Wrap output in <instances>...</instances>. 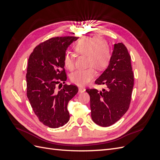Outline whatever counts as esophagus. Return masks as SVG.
I'll list each match as a JSON object with an SVG mask.
<instances>
[{
  "mask_svg": "<svg viewBox=\"0 0 160 160\" xmlns=\"http://www.w3.org/2000/svg\"><path fill=\"white\" fill-rule=\"evenodd\" d=\"M85 91V89L84 88H82V87H80V88H79V91L80 92V93L84 92Z\"/></svg>",
  "mask_w": 160,
  "mask_h": 160,
  "instance_id": "34e87169",
  "label": "esophagus"
}]
</instances>
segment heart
<instances>
[{
  "mask_svg": "<svg viewBox=\"0 0 160 160\" xmlns=\"http://www.w3.org/2000/svg\"><path fill=\"white\" fill-rule=\"evenodd\" d=\"M75 50L78 54L87 56V65L93 67L96 70H102L109 64L110 60L109 47L107 43L98 37H88L82 38L77 43ZM63 64L67 69L70 71L73 69L74 57L71 52L65 53ZM95 75V71L91 67L86 69H78L72 72L70 75V79L72 83L83 86L88 84Z\"/></svg>",
  "mask_w": 160,
  "mask_h": 160,
  "instance_id": "b5f03b06",
  "label": "heart"
}]
</instances>
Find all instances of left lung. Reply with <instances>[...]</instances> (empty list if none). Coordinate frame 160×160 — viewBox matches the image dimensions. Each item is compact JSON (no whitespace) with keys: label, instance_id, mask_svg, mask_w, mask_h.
I'll return each instance as SVG.
<instances>
[{"label":"left lung","instance_id":"1","mask_svg":"<svg viewBox=\"0 0 160 160\" xmlns=\"http://www.w3.org/2000/svg\"><path fill=\"white\" fill-rule=\"evenodd\" d=\"M95 83L105 85L99 91L88 88L91 118L101 127H108L122 118L129 108L134 84L131 57L122 42L114 45L109 64Z\"/></svg>","mask_w":160,"mask_h":160}]
</instances>
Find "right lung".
Instances as JSON below:
<instances>
[{"label": "right lung", "instance_id": "1", "mask_svg": "<svg viewBox=\"0 0 160 160\" xmlns=\"http://www.w3.org/2000/svg\"><path fill=\"white\" fill-rule=\"evenodd\" d=\"M77 37H56L38 44L28 60L27 95L40 122L51 128L63 126L69 120V101L78 92L74 85L65 84L59 91L57 83H65L67 75L63 56Z\"/></svg>", "mask_w": 160, "mask_h": 160}]
</instances>
